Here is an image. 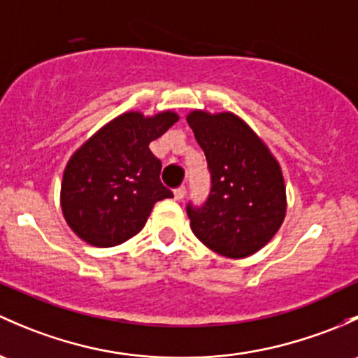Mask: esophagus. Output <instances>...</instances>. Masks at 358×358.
I'll use <instances>...</instances> for the list:
<instances>
[{"instance_id":"34e87169","label":"esophagus","mask_w":358,"mask_h":358,"mask_svg":"<svg viewBox=\"0 0 358 358\" xmlns=\"http://www.w3.org/2000/svg\"><path fill=\"white\" fill-rule=\"evenodd\" d=\"M173 194H175V201H183V199H185L187 190H185V187H180V189H176Z\"/></svg>"}]
</instances>
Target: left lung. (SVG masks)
<instances>
[{
  "label": "left lung",
  "mask_w": 358,
  "mask_h": 358,
  "mask_svg": "<svg viewBox=\"0 0 358 358\" xmlns=\"http://www.w3.org/2000/svg\"><path fill=\"white\" fill-rule=\"evenodd\" d=\"M187 123L206 154L210 194L187 208L194 235L216 254L245 259L266 247L287 216V185L268 145L231 111L192 110Z\"/></svg>",
  "instance_id": "left-lung-1"
}]
</instances>
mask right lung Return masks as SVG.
<instances>
[{"mask_svg": "<svg viewBox=\"0 0 358 358\" xmlns=\"http://www.w3.org/2000/svg\"><path fill=\"white\" fill-rule=\"evenodd\" d=\"M180 116L127 111L80 145L63 171L59 204L71 231L94 247H115L144 228L154 204L173 197L149 144Z\"/></svg>", "mask_w": 358, "mask_h": 358, "instance_id": "obj_1", "label": "right lung"}]
</instances>
